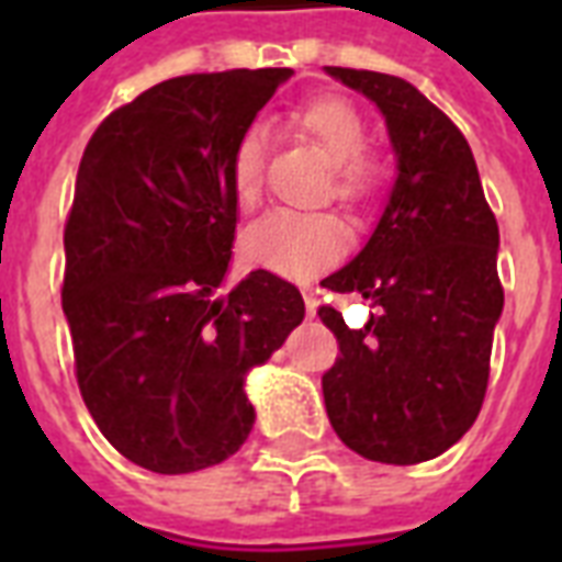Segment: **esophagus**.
Here are the masks:
<instances>
[{
  "label": "esophagus",
  "mask_w": 562,
  "mask_h": 562,
  "mask_svg": "<svg viewBox=\"0 0 562 562\" xmlns=\"http://www.w3.org/2000/svg\"><path fill=\"white\" fill-rule=\"evenodd\" d=\"M300 291H303V300H306V315L315 317V312H317V289H315V285H312V282H303V285H300Z\"/></svg>",
  "instance_id": "1"
}]
</instances>
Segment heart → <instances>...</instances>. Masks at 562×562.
I'll use <instances>...</instances> for the list:
<instances>
[{
    "label": "heart",
    "instance_id": "b5f03b06",
    "mask_svg": "<svg viewBox=\"0 0 562 562\" xmlns=\"http://www.w3.org/2000/svg\"><path fill=\"white\" fill-rule=\"evenodd\" d=\"M291 127L321 148L329 160L324 194L347 210H364L391 180V166L368 145V122L352 101L321 95L291 110ZM265 175L262 127H247L238 136L229 162V183L241 206L259 198ZM347 247V227L333 212L273 210L256 221L241 238V250L254 265L282 277H308L333 265Z\"/></svg>",
    "mask_w": 562,
    "mask_h": 562
}]
</instances>
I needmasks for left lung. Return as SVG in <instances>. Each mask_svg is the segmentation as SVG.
<instances>
[{
  "instance_id": "1",
  "label": "left lung",
  "mask_w": 562,
  "mask_h": 562,
  "mask_svg": "<svg viewBox=\"0 0 562 562\" xmlns=\"http://www.w3.org/2000/svg\"><path fill=\"white\" fill-rule=\"evenodd\" d=\"M326 72L375 101L400 162L364 250L324 282L375 308L361 329L317 308L341 350L321 379L326 414L368 461H431L470 431L487 393L505 306L496 215L467 136L417 87L347 66Z\"/></svg>"
}]
</instances>
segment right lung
Listing matches in <instances>:
<instances>
[{
    "instance_id": "obj_1",
    "label": "right lung",
    "mask_w": 562,
    "mask_h": 562,
    "mask_svg": "<svg viewBox=\"0 0 562 562\" xmlns=\"http://www.w3.org/2000/svg\"><path fill=\"white\" fill-rule=\"evenodd\" d=\"M291 69L180 75L110 113L64 227V315L95 426L136 467L183 475L254 428L247 370L303 321L297 285L250 271L215 297L236 238L229 162Z\"/></svg>"
}]
</instances>
